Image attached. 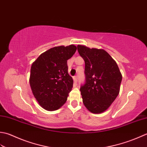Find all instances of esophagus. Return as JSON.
<instances>
[{
  "instance_id": "obj_1",
  "label": "esophagus",
  "mask_w": 147,
  "mask_h": 147,
  "mask_svg": "<svg viewBox=\"0 0 147 147\" xmlns=\"http://www.w3.org/2000/svg\"><path fill=\"white\" fill-rule=\"evenodd\" d=\"M73 79H74V81L75 83H77V76H75L73 77Z\"/></svg>"
}]
</instances>
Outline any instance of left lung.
Listing matches in <instances>:
<instances>
[{
	"mask_svg": "<svg viewBox=\"0 0 147 147\" xmlns=\"http://www.w3.org/2000/svg\"><path fill=\"white\" fill-rule=\"evenodd\" d=\"M77 50L85 61L86 83L80 89L83 103L91 113H101L118 96L122 74L115 61L104 49L78 45Z\"/></svg>",
	"mask_w": 147,
	"mask_h": 147,
	"instance_id": "1",
	"label": "left lung"
}]
</instances>
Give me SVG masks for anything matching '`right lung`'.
Segmentation results:
<instances>
[{
    "instance_id": "right-lung-1",
    "label": "right lung",
    "mask_w": 147,
    "mask_h": 147,
    "mask_svg": "<svg viewBox=\"0 0 147 147\" xmlns=\"http://www.w3.org/2000/svg\"><path fill=\"white\" fill-rule=\"evenodd\" d=\"M76 50L72 44L54 47L32 63L30 85L36 100L45 110L55 111L67 101L74 83L68 73L67 60Z\"/></svg>"
}]
</instances>
